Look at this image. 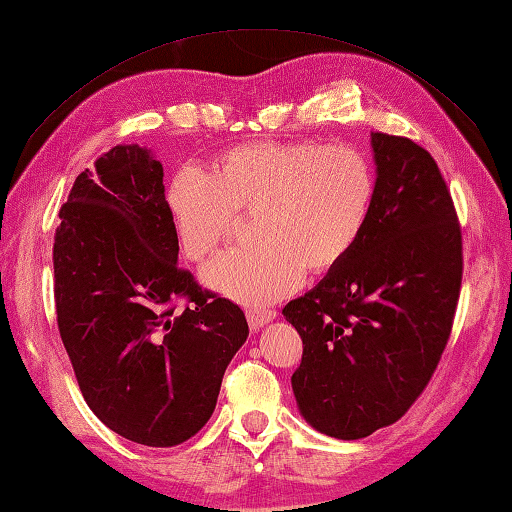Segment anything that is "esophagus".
Instances as JSON below:
<instances>
[{
  "label": "esophagus",
  "mask_w": 512,
  "mask_h": 512,
  "mask_svg": "<svg viewBox=\"0 0 512 512\" xmlns=\"http://www.w3.org/2000/svg\"><path fill=\"white\" fill-rule=\"evenodd\" d=\"M275 317H277V310H273V308H250V310H246V319H248V324L253 330H259L264 324L273 322Z\"/></svg>",
  "instance_id": "1"
}]
</instances>
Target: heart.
<instances>
[{
  "mask_svg": "<svg viewBox=\"0 0 512 512\" xmlns=\"http://www.w3.org/2000/svg\"><path fill=\"white\" fill-rule=\"evenodd\" d=\"M377 175L353 146L253 142L215 157L210 173L184 166L166 186V210L184 255L204 262L250 219V248L226 250L204 282L242 304L288 295L306 275H324L353 253L373 215Z\"/></svg>",
  "mask_w": 512,
  "mask_h": 512,
  "instance_id": "1",
  "label": "heart"
}]
</instances>
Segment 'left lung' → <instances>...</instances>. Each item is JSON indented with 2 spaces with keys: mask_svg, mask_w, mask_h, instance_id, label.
Masks as SVG:
<instances>
[{
  "mask_svg": "<svg viewBox=\"0 0 512 512\" xmlns=\"http://www.w3.org/2000/svg\"><path fill=\"white\" fill-rule=\"evenodd\" d=\"M377 197L353 253L284 308L302 337L290 377L306 422L362 439L402 419L442 359L462 290V226L437 162L373 133Z\"/></svg>",
  "mask_w": 512,
  "mask_h": 512,
  "instance_id": "8db88e82",
  "label": "left lung"
}]
</instances>
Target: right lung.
<instances>
[{
	"mask_svg": "<svg viewBox=\"0 0 512 512\" xmlns=\"http://www.w3.org/2000/svg\"><path fill=\"white\" fill-rule=\"evenodd\" d=\"M164 197L148 148H110L75 179L53 246L57 326L86 404L155 448L204 428L248 337L244 310L179 268Z\"/></svg>",
	"mask_w": 512,
	"mask_h": 512,
	"instance_id": "obj_1",
	"label": "right lung"
}]
</instances>
